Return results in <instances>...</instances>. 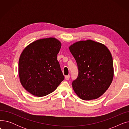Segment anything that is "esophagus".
Returning a JSON list of instances; mask_svg holds the SVG:
<instances>
[{
  "mask_svg": "<svg viewBox=\"0 0 129 129\" xmlns=\"http://www.w3.org/2000/svg\"><path fill=\"white\" fill-rule=\"evenodd\" d=\"M70 75H67V76H65V78L66 80H68L70 79Z\"/></svg>",
  "mask_w": 129,
  "mask_h": 129,
  "instance_id": "obj_1",
  "label": "esophagus"
}]
</instances>
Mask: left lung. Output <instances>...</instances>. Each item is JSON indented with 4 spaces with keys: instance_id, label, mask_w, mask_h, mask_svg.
<instances>
[{
    "instance_id": "8db88e82",
    "label": "left lung",
    "mask_w": 129,
    "mask_h": 129,
    "mask_svg": "<svg viewBox=\"0 0 129 129\" xmlns=\"http://www.w3.org/2000/svg\"><path fill=\"white\" fill-rule=\"evenodd\" d=\"M69 49L77 64L78 75L72 86L84 100L99 98L110 86L114 69L111 54L108 47L93 40L79 41Z\"/></svg>"
}]
</instances>
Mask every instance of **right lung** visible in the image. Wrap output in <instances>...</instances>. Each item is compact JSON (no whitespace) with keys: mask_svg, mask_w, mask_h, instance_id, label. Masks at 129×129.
Here are the masks:
<instances>
[{"mask_svg":"<svg viewBox=\"0 0 129 129\" xmlns=\"http://www.w3.org/2000/svg\"><path fill=\"white\" fill-rule=\"evenodd\" d=\"M62 44L55 38L35 41L25 47L19 59L21 84L40 97L55 90L64 79L57 59Z\"/></svg>","mask_w":129,"mask_h":129,"instance_id":"right-lung-1","label":"right lung"}]
</instances>
